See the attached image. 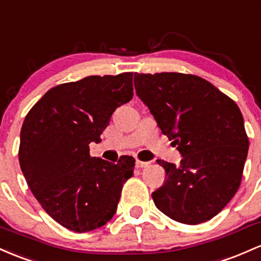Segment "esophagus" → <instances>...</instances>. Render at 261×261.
<instances>
[{
	"label": "esophagus",
	"mask_w": 261,
	"mask_h": 261,
	"mask_svg": "<svg viewBox=\"0 0 261 261\" xmlns=\"http://www.w3.org/2000/svg\"><path fill=\"white\" fill-rule=\"evenodd\" d=\"M135 165L137 168H144V167H147V166L150 165V162H144V161H140V160H136Z\"/></svg>",
	"instance_id": "esophagus-1"
}]
</instances>
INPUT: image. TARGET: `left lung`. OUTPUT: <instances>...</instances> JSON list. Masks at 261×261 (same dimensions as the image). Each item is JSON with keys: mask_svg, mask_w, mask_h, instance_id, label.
I'll list each match as a JSON object with an SVG mask.
<instances>
[{"mask_svg": "<svg viewBox=\"0 0 261 261\" xmlns=\"http://www.w3.org/2000/svg\"><path fill=\"white\" fill-rule=\"evenodd\" d=\"M136 94L183 159L157 160L166 171L154 205L176 222L196 225L219 213L242 182L249 140L240 109L200 76L135 73Z\"/></svg>", "mask_w": 261, "mask_h": 261, "instance_id": "8db88e82", "label": "left lung"}]
</instances>
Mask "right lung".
I'll list each match as a JSON object with an SVG mask.
<instances>
[{"instance_id":"right-lung-1","label":"right lung","mask_w":261,"mask_h":261,"mask_svg":"<svg viewBox=\"0 0 261 261\" xmlns=\"http://www.w3.org/2000/svg\"><path fill=\"white\" fill-rule=\"evenodd\" d=\"M133 95V73L91 75L51 88L25 116L21 170L43 210L69 230H94L115 214L135 159L115 165L91 157L89 144L101 141L114 111Z\"/></svg>"}]
</instances>
